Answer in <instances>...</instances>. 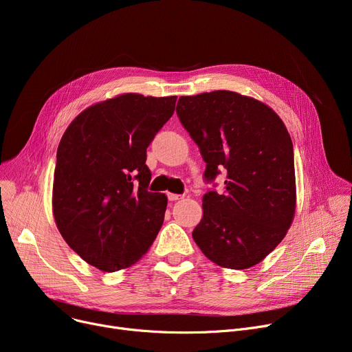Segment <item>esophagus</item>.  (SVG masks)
Here are the masks:
<instances>
[{
	"mask_svg": "<svg viewBox=\"0 0 352 352\" xmlns=\"http://www.w3.org/2000/svg\"><path fill=\"white\" fill-rule=\"evenodd\" d=\"M168 201H171V202H174V201H178V199H181V198H184V195H179V194H171V192H168Z\"/></svg>",
	"mask_w": 352,
	"mask_h": 352,
	"instance_id": "esophagus-1",
	"label": "esophagus"
}]
</instances>
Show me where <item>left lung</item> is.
Here are the masks:
<instances>
[{
    "label": "left lung",
    "mask_w": 352,
    "mask_h": 352,
    "mask_svg": "<svg viewBox=\"0 0 352 352\" xmlns=\"http://www.w3.org/2000/svg\"><path fill=\"white\" fill-rule=\"evenodd\" d=\"M177 116L206 161V182L226 173L224 192L202 197L192 238L221 267L245 270L285 236L295 212L291 137L265 104L232 91L179 97Z\"/></svg>",
    "instance_id": "8db88e82"
}]
</instances>
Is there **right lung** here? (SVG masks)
I'll return each instance as SVG.
<instances>
[{"label": "right lung", "instance_id": "1", "mask_svg": "<svg viewBox=\"0 0 352 352\" xmlns=\"http://www.w3.org/2000/svg\"><path fill=\"white\" fill-rule=\"evenodd\" d=\"M175 101L124 94L87 108L64 133L52 211L65 243L89 265L126 268L154 243L166 197L148 191L146 148L173 117Z\"/></svg>", "mask_w": 352, "mask_h": 352}]
</instances>
